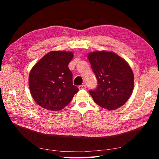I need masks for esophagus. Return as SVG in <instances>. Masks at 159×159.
Masks as SVG:
<instances>
[{
  "mask_svg": "<svg viewBox=\"0 0 159 159\" xmlns=\"http://www.w3.org/2000/svg\"><path fill=\"white\" fill-rule=\"evenodd\" d=\"M78 88H79V89H86V85H84V84L79 85Z\"/></svg>",
  "mask_w": 159,
  "mask_h": 159,
  "instance_id": "esophagus-1",
  "label": "esophagus"
}]
</instances>
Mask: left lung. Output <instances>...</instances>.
<instances>
[{"mask_svg": "<svg viewBox=\"0 0 159 159\" xmlns=\"http://www.w3.org/2000/svg\"><path fill=\"white\" fill-rule=\"evenodd\" d=\"M98 87L89 92L94 102L107 110L121 107L131 95L134 75L131 67L113 52L97 51L88 54Z\"/></svg>", "mask_w": 159, "mask_h": 159, "instance_id": "8db88e82", "label": "left lung"}]
</instances>
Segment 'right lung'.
Instances as JSON below:
<instances>
[{
    "label": "right lung",
    "mask_w": 159,
    "mask_h": 159,
    "mask_svg": "<svg viewBox=\"0 0 159 159\" xmlns=\"http://www.w3.org/2000/svg\"><path fill=\"white\" fill-rule=\"evenodd\" d=\"M71 52L52 51L34 66L28 79L31 95L42 107L60 111L69 104L79 89L72 82L68 64Z\"/></svg>",
    "instance_id": "add662e5"
}]
</instances>
